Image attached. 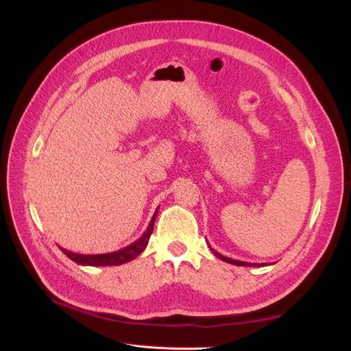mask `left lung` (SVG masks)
<instances>
[{
    "label": "left lung",
    "instance_id": "1",
    "mask_svg": "<svg viewBox=\"0 0 351 351\" xmlns=\"http://www.w3.org/2000/svg\"><path fill=\"white\" fill-rule=\"evenodd\" d=\"M209 247H210V246H209ZM210 250H212V253H214L218 259L224 261V262H227V263H231V265H237V267H262V265L265 267V265H267V263H262V265H261V263H249V262H241V261H236V259H230V258L222 256L221 253H218L217 250H214L212 247H210Z\"/></svg>",
    "mask_w": 351,
    "mask_h": 351
}]
</instances>
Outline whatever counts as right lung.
I'll list each match as a JSON object with an SVG mask.
<instances>
[{"mask_svg": "<svg viewBox=\"0 0 351 351\" xmlns=\"http://www.w3.org/2000/svg\"><path fill=\"white\" fill-rule=\"evenodd\" d=\"M158 214V209L155 210V214L147 226L146 231L141 236V239H137L134 243L129 244L117 252L111 253H104V254H80V253H74L67 249H62V253L66 254L67 258H70L73 262H76L79 265H86V267H114V265H123L133 261L134 258L139 256V254L146 249L147 243H149L151 234L154 231V224H155V218Z\"/></svg>", "mask_w": 351, "mask_h": 351, "instance_id": "right-lung-1", "label": "right lung"}]
</instances>
